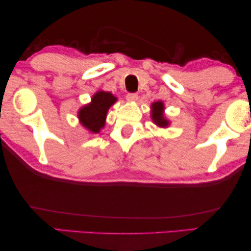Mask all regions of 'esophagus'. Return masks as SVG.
<instances>
[{
  "mask_svg": "<svg viewBox=\"0 0 251 251\" xmlns=\"http://www.w3.org/2000/svg\"><path fill=\"white\" fill-rule=\"evenodd\" d=\"M126 100L130 102H134L138 100V94L137 93H128L126 94Z\"/></svg>",
  "mask_w": 251,
  "mask_h": 251,
  "instance_id": "34e87169",
  "label": "esophagus"
}]
</instances>
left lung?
<instances>
[{"mask_svg":"<svg viewBox=\"0 0 251 251\" xmlns=\"http://www.w3.org/2000/svg\"><path fill=\"white\" fill-rule=\"evenodd\" d=\"M152 119L155 125L159 126H167L168 122L163 117V103L162 102H154L152 104Z\"/></svg>","mask_w":251,"mask_h":251,"instance_id":"1","label":"left lung"}]
</instances>
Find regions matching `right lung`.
Listing matches in <instances>:
<instances>
[{"label": "right lung", "instance_id": "obj_1", "mask_svg": "<svg viewBox=\"0 0 251 251\" xmlns=\"http://www.w3.org/2000/svg\"><path fill=\"white\" fill-rule=\"evenodd\" d=\"M117 101L110 92L99 91L92 98V102L89 105L83 106L79 112V119L83 126L91 132L98 133L103 128L108 109Z\"/></svg>", "mask_w": 251, "mask_h": 251}]
</instances>
